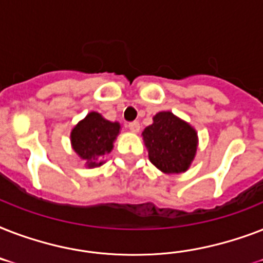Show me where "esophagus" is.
Listing matches in <instances>:
<instances>
[{
	"label": "esophagus",
	"mask_w": 263,
	"mask_h": 263,
	"mask_svg": "<svg viewBox=\"0 0 263 263\" xmlns=\"http://www.w3.org/2000/svg\"><path fill=\"white\" fill-rule=\"evenodd\" d=\"M128 128H129L132 132H139L140 131V124L138 123V121H132V123L128 124Z\"/></svg>",
	"instance_id": "obj_1"
}]
</instances>
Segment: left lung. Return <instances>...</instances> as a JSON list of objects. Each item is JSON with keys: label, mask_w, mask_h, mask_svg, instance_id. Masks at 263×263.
Wrapping results in <instances>:
<instances>
[{"label": "left lung", "mask_w": 263, "mask_h": 263, "mask_svg": "<svg viewBox=\"0 0 263 263\" xmlns=\"http://www.w3.org/2000/svg\"><path fill=\"white\" fill-rule=\"evenodd\" d=\"M142 132L148 158L164 173L187 171L196 153L195 129L171 111H160Z\"/></svg>", "instance_id": "obj_1"}]
</instances>
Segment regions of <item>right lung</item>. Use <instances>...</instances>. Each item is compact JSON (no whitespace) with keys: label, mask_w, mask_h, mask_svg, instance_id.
Masks as SVG:
<instances>
[{"label":"right lung","mask_w":263,"mask_h":263,"mask_svg":"<svg viewBox=\"0 0 263 263\" xmlns=\"http://www.w3.org/2000/svg\"><path fill=\"white\" fill-rule=\"evenodd\" d=\"M119 131V123H111L99 113L91 111L72 129V147L80 158L87 161L88 168H94L102 165L99 160L111 152Z\"/></svg>","instance_id":"1"}]
</instances>
